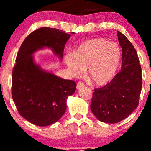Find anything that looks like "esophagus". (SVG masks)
<instances>
[{"mask_svg": "<svg viewBox=\"0 0 151 151\" xmlns=\"http://www.w3.org/2000/svg\"><path fill=\"white\" fill-rule=\"evenodd\" d=\"M84 86V83L81 82V81H79V82H78L77 84V89H80V88L83 87V86Z\"/></svg>", "mask_w": 151, "mask_h": 151, "instance_id": "obj_1", "label": "esophagus"}]
</instances>
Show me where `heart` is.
I'll return each mask as SVG.
<instances>
[{
  "mask_svg": "<svg viewBox=\"0 0 151 151\" xmlns=\"http://www.w3.org/2000/svg\"><path fill=\"white\" fill-rule=\"evenodd\" d=\"M122 58V50L116 42L102 37L92 38L79 45L75 53L66 56L65 62L72 74L88 76L94 84L104 85L116 74Z\"/></svg>",
  "mask_w": 151,
  "mask_h": 151,
  "instance_id": "1",
  "label": "heart"
}]
</instances>
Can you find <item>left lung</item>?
<instances>
[{
    "label": "left lung",
    "mask_w": 151,
    "mask_h": 151,
    "mask_svg": "<svg viewBox=\"0 0 151 151\" xmlns=\"http://www.w3.org/2000/svg\"><path fill=\"white\" fill-rule=\"evenodd\" d=\"M122 47L121 70L110 82L94 89L91 110L102 122L116 124L131 115L139 104L142 88L141 67L138 54L128 38L117 32Z\"/></svg>",
    "instance_id": "8db88e82"
}]
</instances>
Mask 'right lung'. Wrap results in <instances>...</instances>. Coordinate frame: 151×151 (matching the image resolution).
I'll return each mask as SVG.
<instances>
[{
    "label": "right lung",
    "mask_w": 151,
    "mask_h": 151,
    "mask_svg": "<svg viewBox=\"0 0 151 151\" xmlns=\"http://www.w3.org/2000/svg\"><path fill=\"white\" fill-rule=\"evenodd\" d=\"M70 36L58 29L40 27L31 32L19 49L12 72V97L20 116L31 124L47 126L57 122L65 114L67 97L75 91L74 81L43 70L32 56L48 47L62 59Z\"/></svg>",
    "instance_id": "obj_1"
}]
</instances>
